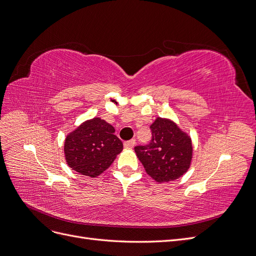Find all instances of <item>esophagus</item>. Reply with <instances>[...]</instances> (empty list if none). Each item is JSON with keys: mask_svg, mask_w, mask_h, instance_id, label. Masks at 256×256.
<instances>
[{"mask_svg": "<svg viewBox=\"0 0 256 256\" xmlns=\"http://www.w3.org/2000/svg\"><path fill=\"white\" fill-rule=\"evenodd\" d=\"M134 145H136V140H134V138H132V140L126 141L125 143H124V146L127 147V148H132V147H134Z\"/></svg>", "mask_w": 256, "mask_h": 256, "instance_id": "34e87169", "label": "esophagus"}]
</instances>
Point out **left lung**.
Returning <instances> with one entry per match:
<instances>
[{
  "mask_svg": "<svg viewBox=\"0 0 256 256\" xmlns=\"http://www.w3.org/2000/svg\"><path fill=\"white\" fill-rule=\"evenodd\" d=\"M152 140L134 147L146 173L157 182H172L188 171L192 159V143L172 120L158 118L152 126Z\"/></svg>",
  "mask_w": 256,
  "mask_h": 256,
  "instance_id": "left-lung-1",
  "label": "left lung"
}]
</instances>
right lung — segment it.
Here are the masks:
<instances>
[{
  "label": "right lung",
  "instance_id": "add662e5",
  "mask_svg": "<svg viewBox=\"0 0 256 256\" xmlns=\"http://www.w3.org/2000/svg\"><path fill=\"white\" fill-rule=\"evenodd\" d=\"M114 132L110 124L99 118L81 124L65 138L67 164L84 176L96 177L104 172L122 150Z\"/></svg>",
  "mask_w": 256,
  "mask_h": 256
}]
</instances>
